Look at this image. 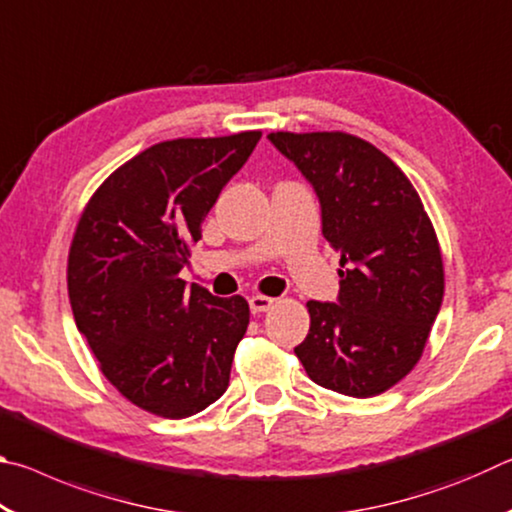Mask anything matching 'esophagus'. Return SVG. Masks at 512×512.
<instances>
[{
  "label": "esophagus",
  "instance_id": "1",
  "mask_svg": "<svg viewBox=\"0 0 512 512\" xmlns=\"http://www.w3.org/2000/svg\"><path fill=\"white\" fill-rule=\"evenodd\" d=\"M250 305V311L253 314H262V311H268L273 305H275V298H268V296H250L248 300Z\"/></svg>",
  "mask_w": 512,
  "mask_h": 512
}]
</instances>
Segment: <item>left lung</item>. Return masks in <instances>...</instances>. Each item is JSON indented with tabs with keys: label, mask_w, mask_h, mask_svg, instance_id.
I'll list each match as a JSON object with an SVG mask.
<instances>
[{
	"label": "left lung",
	"mask_w": 512,
	"mask_h": 512,
	"mask_svg": "<svg viewBox=\"0 0 512 512\" xmlns=\"http://www.w3.org/2000/svg\"><path fill=\"white\" fill-rule=\"evenodd\" d=\"M320 201L323 235L341 253L339 302L309 300L296 348L311 381L375 397L420 361L445 293L431 219L402 169L357 135L271 133Z\"/></svg>",
	"instance_id": "left-lung-1"
}]
</instances>
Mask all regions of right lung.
Returning <instances> with one entry per match:
<instances>
[{
	"mask_svg": "<svg viewBox=\"0 0 512 512\" xmlns=\"http://www.w3.org/2000/svg\"><path fill=\"white\" fill-rule=\"evenodd\" d=\"M259 137L153 144L103 180L76 225L67 259L76 327L110 384L160 418H189L228 388L248 302L187 291L180 271Z\"/></svg>",
	"mask_w": 512,
	"mask_h": 512,
	"instance_id": "obj_1",
	"label": "right lung"
}]
</instances>
